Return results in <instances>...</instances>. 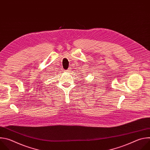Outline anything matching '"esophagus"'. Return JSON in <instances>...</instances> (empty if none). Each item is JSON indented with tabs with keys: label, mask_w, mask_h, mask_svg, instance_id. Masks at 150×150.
Masks as SVG:
<instances>
[{
	"label": "esophagus",
	"mask_w": 150,
	"mask_h": 150,
	"mask_svg": "<svg viewBox=\"0 0 150 150\" xmlns=\"http://www.w3.org/2000/svg\"><path fill=\"white\" fill-rule=\"evenodd\" d=\"M69 71H70V69H68V70H67V71H66V72H69Z\"/></svg>",
	"instance_id": "esophagus-1"
}]
</instances>
